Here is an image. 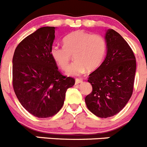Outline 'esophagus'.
<instances>
[{
	"mask_svg": "<svg viewBox=\"0 0 147 147\" xmlns=\"http://www.w3.org/2000/svg\"><path fill=\"white\" fill-rule=\"evenodd\" d=\"M83 82V80L81 79V78H77V79H76V81H75V84H81V83Z\"/></svg>",
	"mask_w": 147,
	"mask_h": 147,
	"instance_id": "obj_1",
	"label": "esophagus"
}]
</instances>
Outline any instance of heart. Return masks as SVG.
Masks as SVG:
<instances>
[{
	"mask_svg": "<svg viewBox=\"0 0 147 147\" xmlns=\"http://www.w3.org/2000/svg\"><path fill=\"white\" fill-rule=\"evenodd\" d=\"M63 47L53 46L51 56L62 69L68 68L71 56L75 62L69 68L66 75L78 76L88 71L96 69L102 63L106 52L107 42L100 35L76 30L68 34L63 40Z\"/></svg>",
	"mask_w": 147,
	"mask_h": 147,
	"instance_id": "heart-1",
	"label": "heart"
}]
</instances>
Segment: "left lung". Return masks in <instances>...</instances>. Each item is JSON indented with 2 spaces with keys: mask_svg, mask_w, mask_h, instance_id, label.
<instances>
[{
  "mask_svg": "<svg viewBox=\"0 0 147 147\" xmlns=\"http://www.w3.org/2000/svg\"><path fill=\"white\" fill-rule=\"evenodd\" d=\"M104 38L107 56L88 76L93 90L85 98L88 110L100 118L113 117L126 106L133 92L136 69L134 54L119 33L108 29Z\"/></svg>",
  "mask_w": 147,
  "mask_h": 147,
  "instance_id": "left-lung-1",
  "label": "left lung"
}]
</instances>
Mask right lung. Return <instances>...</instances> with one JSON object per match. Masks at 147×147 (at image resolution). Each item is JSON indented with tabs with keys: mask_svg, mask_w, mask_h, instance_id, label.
Here are the masks:
<instances>
[{
	"mask_svg": "<svg viewBox=\"0 0 147 147\" xmlns=\"http://www.w3.org/2000/svg\"><path fill=\"white\" fill-rule=\"evenodd\" d=\"M56 27L45 26L25 38L13 57V86L21 105L38 118L57 114L66 92L74 85L62 75L51 56Z\"/></svg>",
	"mask_w": 147,
	"mask_h": 147,
	"instance_id": "add662e5",
	"label": "right lung"
}]
</instances>
